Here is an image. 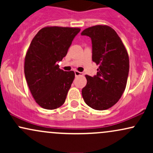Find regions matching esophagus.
Masks as SVG:
<instances>
[{"mask_svg": "<svg viewBox=\"0 0 153 153\" xmlns=\"http://www.w3.org/2000/svg\"><path fill=\"white\" fill-rule=\"evenodd\" d=\"M75 76H78V75H82V73H80V72H79L78 71H75Z\"/></svg>", "mask_w": 153, "mask_h": 153, "instance_id": "obj_1", "label": "esophagus"}]
</instances>
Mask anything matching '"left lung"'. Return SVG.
Masks as SVG:
<instances>
[{
  "mask_svg": "<svg viewBox=\"0 0 153 153\" xmlns=\"http://www.w3.org/2000/svg\"><path fill=\"white\" fill-rule=\"evenodd\" d=\"M92 42V60L99 65L94 77L85 75L82 89L84 101L96 110H106L117 103L127 85L129 56L121 39L112 28L97 25L82 31Z\"/></svg>",
  "mask_w": 153,
  "mask_h": 153,
  "instance_id": "1",
  "label": "left lung"
}]
</instances>
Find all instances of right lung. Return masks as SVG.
<instances>
[{
  "label": "right lung",
  "mask_w": 153,
  "mask_h": 153,
  "mask_svg": "<svg viewBox=\"0 0 153 153\" xmlns=\"http://www.w3.org/2000/svg\"><path fill=\"white\" fill-rule=\"evenodd\" d=\"M78 28L45 27L35 35L27 51L24 74L33 97L45 109L65 103L75 78L73 71L60 70L57 62L65 57Z\"/></svg>",
  "instance_id": "add662e5"
}]
</instances>
